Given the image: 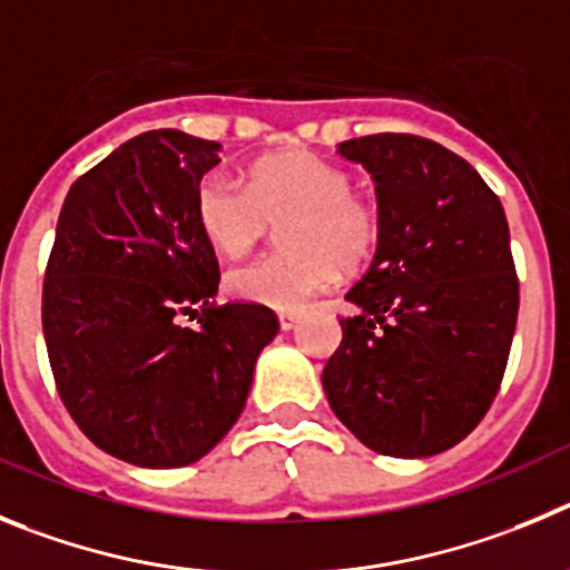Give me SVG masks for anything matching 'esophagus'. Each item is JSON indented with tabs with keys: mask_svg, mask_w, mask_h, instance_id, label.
I'll return each mask as SVG.
<instances>
[{
	"mask_svg": "<svg viewBox=\"0 0 570 570\" xmlns=\"http://www.w3.org/2000/svg\"><path fill=\"white\" fill-rule=\"evenodd\" d=\"M278 323H281V330H284V332L295 330V326H297V315H295V312H281Z\"/></svg>",
	"mask_w": 570,
	"mask_h": 570,
	"instance_id": "34e87169",
	"label": "esophagus"
}]
</instances>
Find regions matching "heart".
Listing matches in <instances>:
<instances>
[{
  "instance_id": "b5f03b06",
  "label": "heart",
  "mask_w": 570,
  "mask_h": 570,
  "mask_svg": "<svg viewBox=\"0 0 570 570\" xmlns=\"http://www.w3.org/2000/svg\"><path fill=\"white\" fill-rule=\"evenodd\" d=\"M284 222V253L229 269V295L295 312L330 289L341 269H361L381 240L377 207L352 189L343 167L315 153L258 161L249 187L224 170L198 181L196 224L215 253L240 258Z\"/></svg>"
}]
</instances>
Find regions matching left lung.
<instances>
[{"label": "left lung", "instance_id": "left-lung-1", "mask_svg": "<svg viewBox=\"0 0 570 570\" xmlns=\"http://www.w3.org/2000/svg\"><path fill=\"white\" fill-rule=\"evenodd\" d=\"M374 178L381 240L348 289L357 315L323 368L348 432L389 458H432L489 412L520 309L500 198L438 141L377 132L337 145Z\"/></svg>", "mask_w": 570, "mask_h": 570}]
</instances>
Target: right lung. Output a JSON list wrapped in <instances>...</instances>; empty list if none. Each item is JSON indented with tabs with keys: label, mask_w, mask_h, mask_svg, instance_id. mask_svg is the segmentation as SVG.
I'll return each instance as SVG.
<instances>
[{
	"label": "right lung",
	"mask_w": 570,
	"mask_h": 570,
	"mask_svg": "<svg viewBox=\"0 0 570 570\" xmlns=\"http://www.w3.org/2000/svg\"><path fill=\"white\" fill-rule=\"evenodd\" d=\"M218 150L141 132L70 187L56 224L42 292L56 389L90 443L141 469L189 465L222 443L278 335L266 306L213 304L218 261L196 187Z\"/></svg>",
	"instance_id": "add662e5"
}]
</instances>
